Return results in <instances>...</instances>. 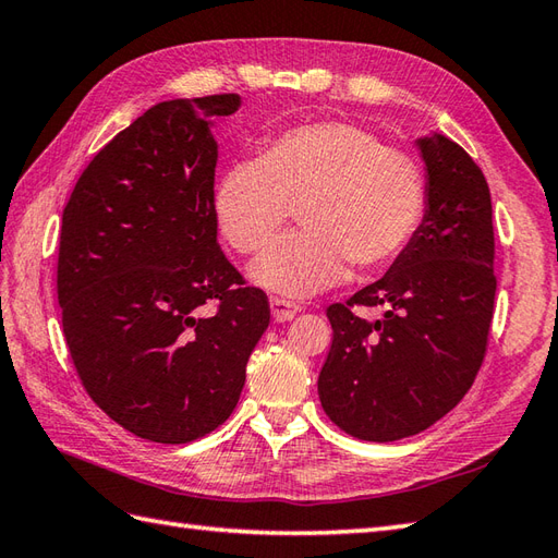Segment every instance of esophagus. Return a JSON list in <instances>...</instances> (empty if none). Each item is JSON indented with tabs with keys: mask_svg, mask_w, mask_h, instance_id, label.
Returning <instances> with one entry per match:
<instances>
[{
	"mask_svg": "<svg viewBox=\"0 0 558 558\" xmlns=\"http://www.w3.org/2000/svg\"><path fill=\"white\" fill-rule=\"evenodd\" d=\"M270 312L276 322H290V318H294L302 312V306L298 302H290V300L270 298Z\"/></svg>",
	"mask_w": 558,
	"mask_h": 558,
	"instance_id": "1",
	"label": "esophagus"
}]
</instances>
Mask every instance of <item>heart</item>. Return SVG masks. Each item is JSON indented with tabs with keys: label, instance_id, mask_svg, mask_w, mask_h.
Listing matches in <instances>:
<instances>
[{
	"label": "heart",
	"instance_id": "b5f03b06",
	"mask_svg": "<svg viewBox=\"0 0 558 558\" xmlns=\"http://www.w3.org/2000/svg\"><path fill=\"white\" fill-rule=\"evenodd\" d=\"M310 230L272 244L252 266L268 290L310 294L330 286L342 256L374 266L410 240L422 216L417 165L360 126L324 122L292 129L260 153L234 162L216 189V218L236 252H258L288 218ZM315 232L312 233L311 230Z\"/></svg>",
	"mask_w": 558,
	"mask_h": 558
}]
</instances>
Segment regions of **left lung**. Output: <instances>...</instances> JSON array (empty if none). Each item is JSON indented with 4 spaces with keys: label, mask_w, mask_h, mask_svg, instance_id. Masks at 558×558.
I'll use <instances>...</instances> for the list:
<instances>
[{
    "label": "left lung",
    "mask_w": 558,
    "mask_h": 558,
    "mask_svg": "<svg viewBox=\"0 0 558 558\" xmlns=\"http://www.w3.org/2000/svg\"><path fill=\"white\" fill-rule=\"evenodd\" d=\"M414 144L426 170L420 228L381 280L326 312L333 342L318 398L330 422L362 441H398L453 410L480 372L494 316L487 180L444 134ZM354 305L385 314L366 323Z\"/></svg>",
    "instance_id": "left-lung-1"
}]
</instances>
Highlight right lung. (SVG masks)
I'll list each match as a JSON object with an SVG mask.
<instances>
[{
	"mask_svg": "<svg viewBox=\"0 0 558 558\" xmlns=\"http://www.w3.org/2000/svg\"><path fill=\"white\" fill-rule=\"evenodd\" d=\"M234 93L165 100L105 146L62 216L57 298L93 402L126 432L189 444L230 417L270 322L218 244L210 126Z\"/></svg>",
	"mask_w": 558,
	"mask_h": 558,
	"instance_id": "right-lung-1",
	"label": "right lung"
}]
</instances>
